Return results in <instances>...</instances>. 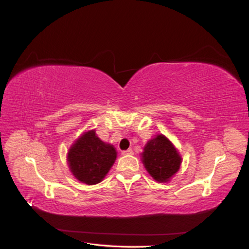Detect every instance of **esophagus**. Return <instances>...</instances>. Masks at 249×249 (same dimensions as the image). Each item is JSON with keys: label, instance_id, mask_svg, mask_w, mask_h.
<instances>
[{"label": "esophagus", "instance_id": "esophagus-1", "mask_svg": "<svg viewBox=\"0 0 249 249\" xmlns=\"http://www.w3.org/2000/svg\"><path fill=\"white\" fill-rule=\"evenodd\" d=\"M133 154H134V152H133L132 148H129L126 150H123V153H122L123 156H130V155H133Z\"/></svg>", "mask_w": 249, "mask_h": 249}]
</instances>
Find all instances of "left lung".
I'll list each match as a JSON object with an SVG mask.
<instances>
[{"label":"left lung","mask_w":249,"mask_h":249,"mask_svg":"<svg viewBox=\"0 0 249 249\" xmlns=\"http://www.w3.org/2000/svg\"><path fill=\"white\" fill-rule=\"evenodd\" d=\"M142 159L149 175L158 182H167L178 170L182 161L176 147L163 135L147 142Z\"/></svg>","instance_id":"1"}]
</instances>
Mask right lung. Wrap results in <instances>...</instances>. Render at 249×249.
<instances>
[{"mask_svg": "<svg viewBox=\"0 0 249 249\" xmlns=\"http://www.w3.org/2000/svg\"><path fill=\"white\" fill-rule=\"evenodd\" d=\"M69 164L72 175L87 185L100 183L116 159V150L95 135L94 130L85 133L69 152Z\"/></svg>", "mask_w": 249, "mask_h": 249, "instance_id": "add662e5", "label": "right lung"}]
</instances>
